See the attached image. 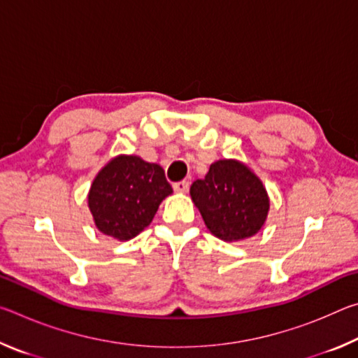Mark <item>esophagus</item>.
<instances>
[{"mask_svg": "<svg viewBox=\"0 0 358 358\" xmlns=\"http://www.w3.org/2000/svg\"><path fill=\"white\" fill-rule=\"evenodd\" d=\"M187 189H189V181H178V183H173V191L175 192H187Z\"/></svg>", "mask_w": 358, "mask_h": 358, "instance_id": "34e87169", "label": "esophagus"}]
</instances>
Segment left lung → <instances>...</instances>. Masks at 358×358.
Wrapping results in <instances>:
<instances>
[{
    "label": "left lung",
    "instance_id": "1",
    "mask_svg": "<svg viewBox=\"0 0 358 358\" xmlns=\"http://www.w3.org/2000/svg\"><path fill=\"white\" fill-rule=\"evenodd\" d=\"M189 192L205 226L224 241L256 235L270 210L262 181L250 167L235 159L213 162L205 178L191 185Z\"/></svg>",
    "mask_w": 358,
    "mask_h": 358
}]
</instances>
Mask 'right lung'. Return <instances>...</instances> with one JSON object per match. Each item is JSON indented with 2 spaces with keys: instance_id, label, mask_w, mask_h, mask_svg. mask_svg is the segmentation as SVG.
Segmentation results:
<instances>
[{
  "instance_id": "1",
  "label": "right lung",
  "mask_w": 358,
  "mask_h": 358,
  "mask_svg": "<svg viewBox=\"0 0 358 358\" xmlns=\"http://www.w3.org/2000/svg\"><path fill=\"white\" fill-rule=\"evenodd\" d=\"M171 194L172 186L159 164L120 155L96 175L88 207L102 234L126 241L150 226L159 203Z\"/></svg>"
}]
</instances>
